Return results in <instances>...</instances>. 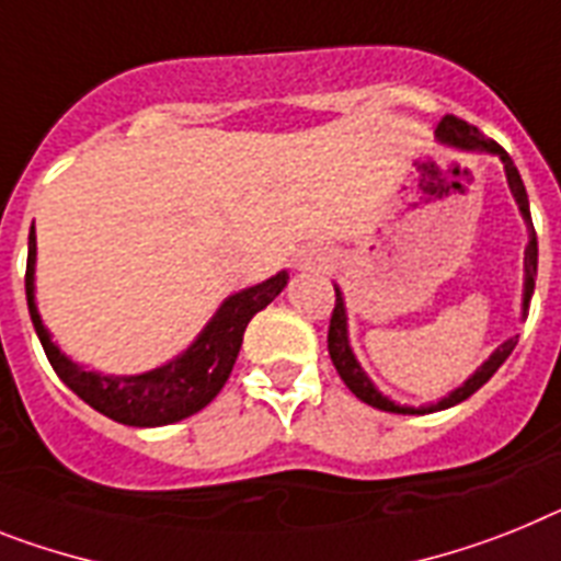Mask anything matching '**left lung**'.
<instances>
[{
  "instance_id": "obj_1",
  "label": "left lung",
  "mask_w": 561,
  "mask_h": 561,
  "mask_svg": "<svg viewBox=\"0 0 561 561\" xmlns=\"http://www.w3.org/2000/svg\"><path fill=\"white\" fill-rule=\"evenodd\" d=\"M436 134H439L445 142L459 145V148L491 150V153H496V157L505 162L507 185H511L513 196H516V202H519V210H522V216H525V222H528V233H530L528 251H525V308H528L530 296H534V285H536V262H539V244H536L534 219H530L528 191H525V182H522L519 171H516V164H513V159L507 157V150L502 148V145H496L493 139H484V136L479 134V128H473L470 122L459 119V116H454V113L442 116ZM516 342H519V336L507 339L505 345L496 347V353H493L491 359L484 362L482 368L470 376L462 388L454 390V393H450L448 399H442L439 404H433V408H399V404H393L390 399H385L382 393H379V390L370 385L368 376L362 374V368L356 365V359H353L351 345H347L345 305H342V296H339V290H336V305H333V313H331V328H328V353H331L333 368L339 370L342 382H345L347 388H351V393H356V397H359L365 404H370V408H379V411H390V413H431V411H442V408H454V404L465 402V399L473 397V393H477V390L482 388V385L488 382L493 374H496L499 365H502V362H505L507 356L513 353Z\"/></svg>"
}]
</instances>
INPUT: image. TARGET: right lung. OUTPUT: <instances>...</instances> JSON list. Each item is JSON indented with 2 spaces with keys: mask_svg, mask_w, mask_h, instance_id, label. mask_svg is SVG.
Segmentation results:
<instances>
[{
  "mask_svg": "<svg viewBox=\"0 0 561 561\" xmlns=\"http://www.w3.org/2000/svg\"><path fill=\"white\" fill-rule=\"evenodd\" d=\"M33 262H36V237H33L31 228L25 271L27 308H31L33 328L39 333L50 368L82 402L91 404L93 411L130 427L171 425V422L191 416L208 402H214V397L225 388L230 370H233V362H237L239 347H242L244 328L253 319V313L267 308L288 285V273H276L273 279L262 282L256 288L230 296L228 302L219 308L214 322L205 328V333L193 342L191 351L164 368L142 376H99L77 368L50 342L48 331L36 313V305H33Z\"/></svg>",
  "mask_w": 561,
  "mask_h": 561,
  "instance_id": "obj_1",
  "label": "right lung"
}]
</instances>
